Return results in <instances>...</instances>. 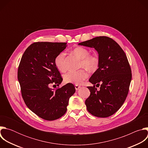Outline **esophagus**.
<instances>
[{
  "label": "esophagus",
  "instance_id": "esophagus-1",
  "mask_svg": "<svg viewBox=\"0 0 148 148\" xmlns=\"http://www.w3.org/2000/svg\"><path fill=\"white\" fill-rule=\"evenodd\" d=\"M80 88H81V87L77 85V84H76V85H75V88L76 90H78Z\"/></svg>",
  "mask_w": 148,
  "mask_h": 148
}]
</instances>
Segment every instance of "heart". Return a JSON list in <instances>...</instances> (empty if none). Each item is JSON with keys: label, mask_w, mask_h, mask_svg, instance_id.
<instances>
[{"label": "heart", "mask_w": 148, "mask_h": 148, "mask_svg": "<svg viewBox=\"0 0 148 148\" xmlns=\"http://www.w3.org/2000/svg\"><path fill=\"white\" fill-rule=\"evenodd\" d=\"M74 54L81 60V67H84L89 71H95L99 64V59L96 55H90L89 51L84 47H77L73 50ZM64 51L59 53L54 58V64L56 68L60 71H64L65 66ZM87 71L79 70L75 71H69L64 75V80L66 83L79 84L87 77Z\"/></svg>", "instance_id": "obj_1"}]
</instances>
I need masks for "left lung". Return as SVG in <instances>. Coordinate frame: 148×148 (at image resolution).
I'll return each mask as SVG.
<instances>
[{"mask_svg": "<svg viewBox=\"0 0 148 148\" xmlns=\"http://www.w3.org/2000/svg\"><path fill=\"white\" fill-rule=\"evenodd\" d=\"M78 45L94 48L98 54V69L89 79L94 86L87 87L91 93L85 102L87 109L94 116L108 117L121 107L129 92L132 73L127 57L116 42L106 36Z\"/></svg>", "mask_w": 148, "mask_h": 148, "instance_id": "8db88e82", "label": "left lung"}]
</instances>
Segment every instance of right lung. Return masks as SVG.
<instances>
[{
    "label": "right lung",
    "instance_id": "1",
    "mask_svg": "<svg viewBox=\"0 0 148 148\" xmlns=\"http://www.w3.org/2000/svg\"><path fill=\"white\" fill-rule=\"evenodd\" d=\"M67 47L66 43L37 42L26 50L18 68L17 78L23 99L35 114L47 121L64 115L70 98L75 92L68 83L56 90L62 78L54 64V58Z\"/></svg>",
    "mask_w": 148,
    "mask_h": 148
}]
</instances>
